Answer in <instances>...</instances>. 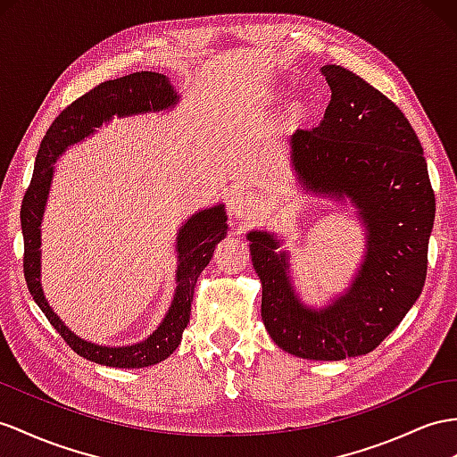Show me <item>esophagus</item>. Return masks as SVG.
Returning a JSON list of instances; mask_svg holds the SVG:
<instances>
[{
    "label": "esophagus",
    "instance_id": "obj_1",
    "mask_svg": "<svg viewBox=\"0 0 457 457\" xmlns=\"http://www.w3.org/2000/svg\"><path fill=\"white\" fill-rule=\"evenodd\" d=\"M259 198L254 193L239 189L231 195L229 198V208L231 214L239 220H251L256 212H259Z\"/></svg>",
    "mask_w": 457,
    "mask_h": 457
}]
</instances>
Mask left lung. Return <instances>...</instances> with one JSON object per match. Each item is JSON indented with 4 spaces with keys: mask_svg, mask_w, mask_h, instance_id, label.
Masks as SVG:
<instances>
[{
    "mask_svg": "<svg viewBox=\"0 0 457 457\" xmlns=\"http://www.w3.org/2000/svg\"><path fill=\"white\" fill-rule=\"evenodd\" d=\"M332 100L324 120L291 135V168L303 191L349 203L365 226V256L353 282L322 307L301 301L282 239L247 233L262 284V322L278 347L312 361H342L377 349L425 286L435 224L423 146L407 117L355 73L320 67Z\"/></svg>",
    "mask_w": 457,
    "mask_h": 457,
    "instance_id": "8db88e82",
    "label": "left lung"
}]
</instances>
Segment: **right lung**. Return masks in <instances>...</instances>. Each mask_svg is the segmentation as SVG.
I'll use <instances>...</instances> for the list:
<instances>
[{
  "label": "right lung",
  "mask_w": 457,
  "mask_h": 457,
  "mask_svg": "<svg viewBox=\"0 0 457 457\" xmlns=\"http://www.w3.org/2000/svg\"><path fill=\"white\" fill-rule=\"evenodd\" d=\"M179 102L170 79L162 73L138 71L121 79L106 80L87 92L65 108L46 133L29 189L21 206V228L25 239V279L32 299L46 314L54 328L67 342L75 353L92 362L117 369H143L168 359L181 344L183 330L189 324L191 301L196 279L208 266L216 245L226 237L228 216L226 206L216 204L198 210L178 231L175 251H178V270H175L173 301L158 328L143 342L131 345H100L83 340L65 326L50 307L40 282V245H42V218L48 203L55 162L63 152L87 137L95 135L96 129L110 123L113 117H129L150 112H163Z\"/></svg>",
  "instance_id": "add662e5"
}]
</instances>
